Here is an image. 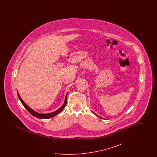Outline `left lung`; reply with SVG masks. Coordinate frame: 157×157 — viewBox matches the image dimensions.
<instances>
[{
  "label": "left lung",
  "mask_w": 157,
  "mask_h": 157,
  "mask_svg": "<svg viewBox=\"0 0 157 157\" xmlns=\"http://www.w3.org/2000/svg\"><path fill=\"white\" fill-rule=\"evenodd\" d=\"M95 115H97L96 113H95ZM97 116H98V115H97ZM98 117H99V116H98ZM100 118H101V117H100ZM102 119H104V118H102Z\"/></svg>",
  "instance_id": "8db88e82"
}]
</instances>
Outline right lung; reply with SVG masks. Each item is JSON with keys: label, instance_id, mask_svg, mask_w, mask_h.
<instances>
[{"label": "right lung", "instance_id": "1", "mask_svg": "<svg viewBox=\"0 0 157 157\" xmlns=\"http://www.w3.org/2000/svg\"><path fill=\"white\" fill-rule=\"evenodd\" d=\"M17 95H18V97L19 99H20L21 102L22 103L23 105L25 106V108L30 112V113L33 115L34 117H36L37 118H39V119H48V118H51L52 117H53L56 115H57L58 113H59L60 112H62V110L64 109V108L65 107V105L67 104V94L66 95V97H65V101H64V103L62 105V106L59 109H58V110L54 111V112H51V113H38L36 112V111H35L34 110L30 108L29 106H28L26 104L24 101H23L22 99L21 98L18 92H17Z\"/></svg>", "mask_w": 157, "mask_h": 157}]
</instances>
